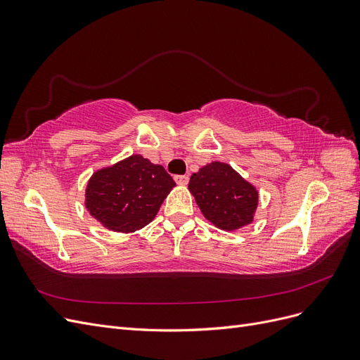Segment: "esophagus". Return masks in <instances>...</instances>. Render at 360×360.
<instances>
[{
  "label": "esophagus",
  "instance_id": "esophagus-1",
  "mask_svg": "<svg viewBox=\"0 0 360 360\" xmlns=\"http://www.w3.org/2000/svg\"><path fill=\"white\" fill-rule=\"evenodd\" d=\"M174 180H176L177 184H181V186H186V184L189 183L188 176H174Z\"/></svg>",
  "mask_w": 360,
  "mask_h": 360
}]
</instances>
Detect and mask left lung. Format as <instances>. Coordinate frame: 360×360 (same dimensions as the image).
Returning a JSON list of instances; mask_svg holds the SVG:
<instances>
[{"label":"left lung","mask_w":360,"mask_h":360,"mask_svg":"<svg viewBox=\"0 0 360 360\" xmlns=\"http://www.w3.org/2000/svg\"><path fill=\"white\" fill-rule=\"evenodd\" d=\"M189 191L205 219L225 231L252 222L258 192L226 163L212 162L191 176Z\"/></svg>","instance_id":"obj_1"}]
</instances>
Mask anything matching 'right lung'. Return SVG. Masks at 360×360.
<instances>
[{
	"label": "right lung",
	"instance_id": "right-lung-1",
	"mask_svg": "<svg viewBox=\"0 0 360 360\" xmlns=\"http://www.w3.org/2000/svg\"><path fill=\"white\" fill-rule=\"evenodd\" d=\"M174 186L165 168L135 155L93 174L85 207L108 230L132 233L155 219Z\"/></svg>",
	"mask_w": 360,
	"mask_h": 360
}]
</instances>
